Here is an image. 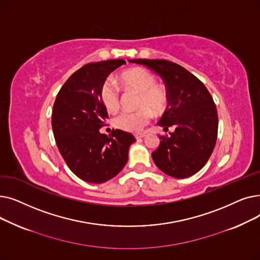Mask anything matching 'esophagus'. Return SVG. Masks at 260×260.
I'll list each match as a JSON object with an SVG mask.
<instances>
[{"mask_svg":"<svg viewBox=\"0 0 260 260\" xmlns=\"http://www.w3.org/2000/svg\"><path fill=\"white\" fill-rule=\"evenodd\" d=\"M145 137H146V134H145V133L137 134V135H135V139H137V140H141V139H143V138H145Z\"/></svg>","mask_w":260,"mask_h":260,"instance_id":"34e87169","label":"esophagus"}]
</instances>
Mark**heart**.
Wrapping results in <instances>:
<instances>
[{"label":"heart","instance_id":"b5f03b06","mask_svg":"<svg viewBox=\"0 0 260 260\" xmlns=\"http://www.w3.org/2000/svg\"><path fill=\"white\" fill-rule=\"evenodd\" d=\"M120 81L127 90L139 93L138 108L135 112H121L113 118L115 128L122 131L140 133L150 123L153 114L164 113L169 103V96L163 85L156 83V77L151 72L142 68H134L120 74ZM101 100L109 112H116L120 106L117 86L111 80L103 83Z\"/></svg>","mask_w":260,"mask_h":260}]
</instances>
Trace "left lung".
<instances>
[{
    "label": "left lung",
    "instance_id": "obj_1",
    "mask_svg": "<svg viewBox=\"0 0 260 260\" xmlns=\"http://www.w3.org/2000/svg\"><path fill=\"white\" fill-rule=\"evenodd\" d=\"M164 80L169 103L157 125L165 131L174 126L170 137L159 135L152 152L155 165L164 174L184 179L197 174L212 155L218 134L216 105L206 86L190 72L167 60L133 59Z\"/></svg>",
    "mask_w": 260,
    "mask_h": 260
}]
</instances>
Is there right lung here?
<instances>
[{
  "label": "right lung",
  "mask_w": 260,
  "mask_h": 260,
  "mask_svg": "<svg viewBox=\"0 0 260 260\" xmlns=\"http://www.w3.org/2000/svg\"><path fill=\"white\" fill-rule=\"evenodd\" d=\"M123 59L88 63L71 75L60 89L53 107L52 127L58 149L79 179L101 184L125 167L128 150L135 139L131 133L100 132L108 118L101 88Z\"/></svg>",
  "instance_id": "obj_1"
}]
</instances>
